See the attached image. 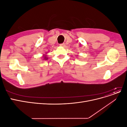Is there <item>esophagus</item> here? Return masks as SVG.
Here are the masks:
<instances>
[{
  "instance_id": "34e87169",
  "label": "esophagus",
  "mask_w": 127,
  "mask_h": 127,
  "mask_svg": "<svg viewBox=\"0 0 127 127\" xmlns=\"http://www.w3.org/2000/svg\"><path fill=\"white\" fill-rule=\"evenodd\" d=\"M60 46H61V47H64V46H65V44H64V43L60 44Z\"/></svg>"
}]
</instances>
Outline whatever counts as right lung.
<instances>
[{
	"label": "right lung",
	"mask_w": 127,
	"mask_h": 127,
	"mask_svg": "<svg viewBox=\"0 0 127 127\" xmlns=\"http://www.w3.org/2000/svg\"><path fill=\"white\" fill-rule=\"evenodd\" d=\"M47 53H46L45 55H43V56H42V58H43V60H48V57H47Z\"/></svg>",
	"instance_id": "right-lung-1"
}]
</instances>
